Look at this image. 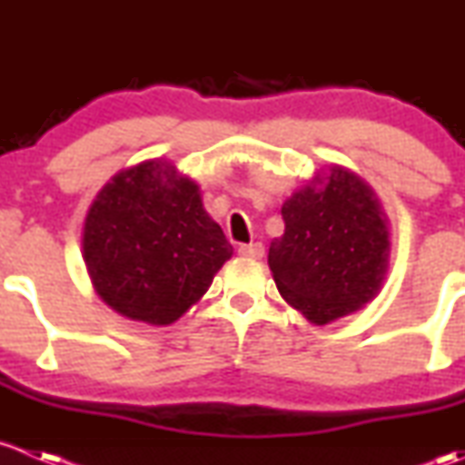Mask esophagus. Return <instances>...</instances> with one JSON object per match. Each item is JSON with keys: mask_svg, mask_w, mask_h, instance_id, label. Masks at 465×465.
Here are the masks:
<instances>
[{"mask_svg": "<svg viewBox=\"0 0 465 465\" xmlns=\"http://www.w3.org/2000/svg\"><path fill=\"white\" fill-rule=\"evenodd\" d=\"M239 255H243V257H251V260H260V257L264 255V246H262L260 242L243 243V246H239Z\"/></svg>", "mask_w": 465, "mask_h": 465, "instance_id": "obj_1", "label": "esophagus"}]
</instances>
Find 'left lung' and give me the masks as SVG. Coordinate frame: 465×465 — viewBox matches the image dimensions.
I'll use <instances>...</instances> for the list:
<instances>
[{
	"mask_svg": "<svg viewBox=\"0 0 465 465\" xmlns=\"http://www.w3.org/2000/svg\"><path fill=\"white\" fill-rule=\"evenodd\" d=\"M284 234L269 246L278 292L310 323L361 310L389 271V219L373 187L346 167L314 173L282 203Z\"/></svg>",
	"mask_w": 465,
	"mask_h": 465,
	"instance_id": "left-lung-1",
	"label": "left lung"
}]
</instances>
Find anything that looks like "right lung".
<instances>
[{
	"instance_id": "1",
	"label": "right lung",
	"mask_w": 465,
	"mask_h": 465,
	"mask_svg": "<svg viewBox=\"0 0 465 465\" xmlns=\"http://www.w3.org/2000/svg\"><path fill=\"white\" fill-rule=\"evenodd\" d=\"M231 257L199 185L167 160L114 173L83 223V262L94 292L117 314L149 325L181 319Z\"/></svg>"
}]
</instances>
